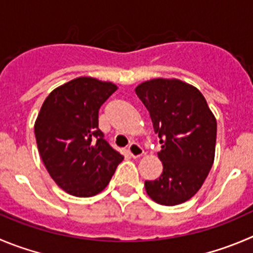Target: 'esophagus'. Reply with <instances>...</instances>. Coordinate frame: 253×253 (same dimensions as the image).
<instances>
[{
  "label": "esophagus",
  "mask_w": 253,
  "mask_h": 253,
  "mask_svg": "<svg viewBox=\"0 0 253 253\" xmlns=\"http://www.w3.org/2000/svg\"><path fill=\"white\" fill-rule=\"evenodd\" d=\"M127 152H128L129 156L133 157V159H138V157H141V156L145 153V151H143V148L141 147L138 143L131 142L128 147H127Z\"/></svg>",
  "instance_id": "34e87169"
}]
</instances>
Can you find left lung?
Segmentation results:
<instances>
[{
  "instance_id": "obj_1",
  "label": "left lung",
  "mask_w": 253,
  "mask_h": 253,
  "mask_svg": "<svg viewBox=\"0 0 253 253\" xmlns=\"http://www.w3.org/2000/svg\"><path fill=\"white\" fill-rule=\"evenodd\" d=\"M160 137L164 171L145 181L147 195L164 206H176L196 195L213 165L217 122L204 94L176 79H153L136 87Z\"/></svg>"
}]
</instances>
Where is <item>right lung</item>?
<instances>
[{
	"instance_id": "right-lung-1",
	"label": "right lung",
	"mask_w": 253,
	"mask_h": 253,
	"mask_svg": "<svg viewBox=\"0 0 253 253\" xmlns=\"http://www.w3.org/2000/svg\"><path fill=\"white\" fill-rule=\"evenodd\" d=\"M116 89L112 82L79 77L53 89L37 116L40 156L52 180L70 195L100 193L124 160L98 128V110Z\"/></svg>"
}]
</instances>
